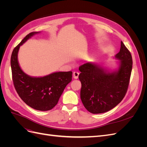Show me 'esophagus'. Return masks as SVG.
<instances>
[{
    "mask_svg": "<svg viewBox=\"0 0 147 147\" xmlns=\"http://www.w3.org/2000/svg\"><path fill=\"white\" fill-rule=\"evenodd\" d=\"M78 75H79V73L78 72H74L73 73V77L75 79H77L78 78Z\"/></svg>",
    "mask_w": 147,
    "mask_h": 147,
    "instance_id": "obj_1",
    "label": "esophagus"
}]
</instances>
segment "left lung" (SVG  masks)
Here are the masks:
<instances>
[{
  "instance_id": "8db88e82",
  "label": "left lung",
  "mask_w": 147,
  "mask_h": 147,
  "mask_svg": "<svg viewBox=\"0 0 147 147\" xmlns=\"http://www.w3.org/2000/svg\"><path fill=\"white\" fill-rule=\"evenodd\" d=\"M120 60L119 69L107 72L98 65L86 63L79 67L82 83L80 97L90 113H102L116 107L125 96L132 67L130 51L121 42L120 51L115 56Z\"/></svg>"
}]
</instances>
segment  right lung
<instances>
[{
    "mask_svg": "<svg viewBox=\"0 0 147 147\" xmlns=\"http://www.w3.org/2000/svg\"><path fill=\"white\" fill-rule=\"evenodd\" d=\"M38 32H30L14 49L11 56L12 80L21 99L30 107L48 111L55 107L65 86L72 81V72H59L43 77H31L23 72L18 62L20 46Z\"/></svg>",
    "mask_w": 147,
    "mask_h": 147,
    "instance_id": "add662e5",
    "label": "right lung"
}]
</instances>
